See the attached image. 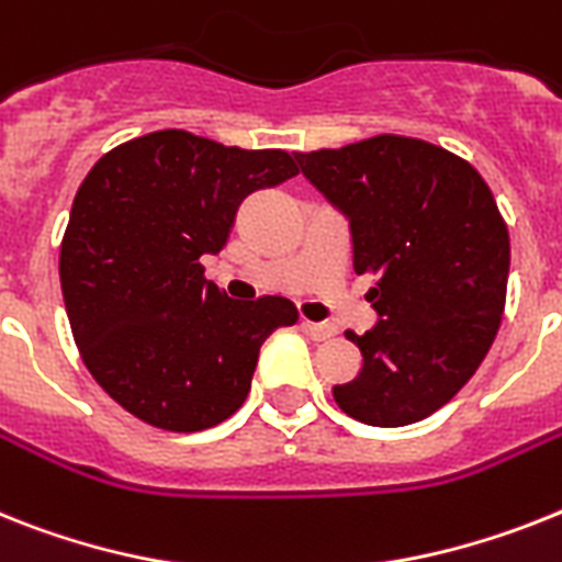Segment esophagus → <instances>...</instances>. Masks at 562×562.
<instances>
[{"label": "esophagus", "mask_w": 562, "mask_h": 562, "mask_svg": "<svg viewBox=\"0 0 562 562\" xmlns=\"http://www.w3.org/2000/svg\"><path fill=\"white\" fill-rule=\"evenodd\" d=\"M303 331L308 334L311 339H328L337 334V325L331 323H308V319H303Z\"/></svg>", "instance_id": "1"}]
</instances>
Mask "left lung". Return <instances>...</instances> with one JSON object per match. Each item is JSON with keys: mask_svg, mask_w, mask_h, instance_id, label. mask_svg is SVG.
I'll return each mask as SVG.
<instances>
[{"mask_svg": "<svg viewBox=\"0 0 562 562\" xmlns=\"http://www.w3.org/2000/svg\"><path fill=\"white\" fill-rule=\"evenodd\" d=\"M294 157L348 220L353 271L376 273V325L346 331L360 374L334 400L376 428L431 417L480 369L506 305L512 248L492 191L465 159L408 136Z\"/></svg>", "mask_w": 562, "mask_h": 562, "instance_id": "1", "label": "left lung"}]
</instances>
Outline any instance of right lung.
Wrapping results in <instances>:
<instances>
[{
	"label": "right lung",
	"instance_id": "1",
	"mask_svg": "<svg viewBox=\"0 0 562 562\" xmlns=\"http://www.w3.org/2000/svg\"><path fill=\"white\" fill-rule=\"evenodd\" d=\"M285 150L154 131L108 150L79 186L59 251L85 366L134 417L165 431L228 419L262 342L296 323L285 296L231 300L202 277L248 193L296 177Z\"/></svg>",
	"mask_w": 562,
	"mask_h": 562
}]
</instances>
